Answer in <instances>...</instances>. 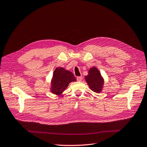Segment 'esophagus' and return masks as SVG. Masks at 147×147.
I'll use <instances>...</instances> for the list:
<instances>
[{
  "instance_id": "1",
  "label": "esophagus",
  "mask_w": 147,
  "mask_h": 147,
  "mask_svg": "<svg viewBox=\"0 0 147 147\" xmlns=\"http://www.w3.org/2000/svg\"><path fill=\"white\" fill-rule=\"evenodd\" d=\"M82 79V76H78V77H77V80L78 81H81Z\"/></svg>"
}]
</instances>
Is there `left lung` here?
<instances>
[{
  "label": "left lung",
  "instance_id": "1",
  "mask_svg": "<svg viewBox=\"0 0 147 147\" xmlns=\"http://www.w3.org/2000/svg\"><path fill=\"white\" fill-rule=\"evenodd\" d=\"M86 81L90 89L96 93L102 91L104 85V79L102 76L99 70L94 66L88 71V75L85 76Z\"/></svg>",
  "mask_w": 147,
  "mask_h": 147
}]
</instances>
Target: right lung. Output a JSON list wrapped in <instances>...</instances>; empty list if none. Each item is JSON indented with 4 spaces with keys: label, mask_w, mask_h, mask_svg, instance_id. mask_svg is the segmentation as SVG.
<instances>
[{
    "label": "right lung",
    "mask_w": 147,
    "mask_h": 147,
    "mask_svg": "<svg viewBox=\"0 0 147 147\" xmlns=\"http://www.w3.org/2000/svg\"><path fill=\"white\" fill-rule=\"evenodd\" d=\"M76 79L71 71L61 67H57L53 73L50 86V92L57 95H61L71 82Z\"/></svg>",
    "instance_id": "obj_1"
}]
</instances>
